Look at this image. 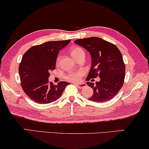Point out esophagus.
<instances>
[{
	"label": "esophagus",
	"mask_w": 149,
	"mask_h": 149,
	"mask_svg": "<svg viewBox=\"0 0 149 149\" xmlns=\"http://www.w3.org/2000/svg\"><path fill=\"white\" fill-rule=\"evenodd\" d=\"M75 86H76L77 87H79V88H81V87H84V86L82 84H75Z\"/></svg>",
	"instance_id": "34e87169"
}]
</instances>
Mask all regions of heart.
<instances>
[{"label":"heart","instance_id":"b5f03b06","mask_svg":"<svg viewBox=\"0 0 149 149\" xmlns=\"http://www.w3.org/2000/svg\"><path fill=\"white\" fill-rule=\"evenodd\" d=\"M70 54L73 58H74L75 60L79 57L80 56L82 55V54H85L84 51L83 49L79 48L78 46H74L72 47V48L70 49ZM59 59H57V63L58 62ZM84 73L81 71H72V72H70L68 73V74L66 75L65 79L68 80V81H72V82H78L80 81V79L84 75Z\"/></svg>","mask_w":149,"mask_h":149}]
</instances>
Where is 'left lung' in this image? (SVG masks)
<instances>
[{
  "mask_svg": "<svg viewBox=\"0 0 149 149\" xmlns=\"http://www.w3.org/2000/svg\"><path fill=\"white\" fill-rule=\"evenodd\" d=\"M74 42L91 54V66L86 80L100 77L95 84L86 83L93 90L89 100L99 103L110 100L124 84L125 65L121 52L115 45L97 37L78 39Z\"/></svg>",
  "mask_w": 149,
  "mask_h": 149,
  "instance_id": "obj_1",
  "label": "left lung"
}]
</instances>
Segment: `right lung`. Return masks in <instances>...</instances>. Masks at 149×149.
Segmentation results:
<instances>
[{
  "instance_id": "obj_1",
  "label": "right lung",
  "mask_w": 149,
  "mask_h": 149,
  "mask_svg": "<svg viewBox=\"0 0 149 149\" xmlns=\"http://www.w3.org/2000/svg\"><path fill=\"white\" fill-rule=\"evenodd\" d=\"M70 40L47 42L34 46L24 54L19 65L20 79L23 91L35 102L46 104L60 97L68 82L54 85L48 81L51 71L55 70L56 59L61 49Z\"/></svg>"
}]
</instances>
